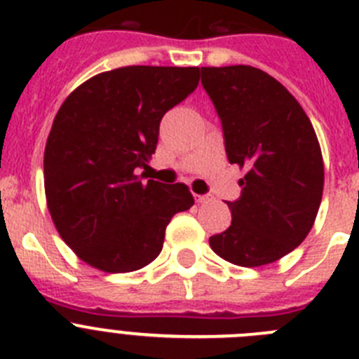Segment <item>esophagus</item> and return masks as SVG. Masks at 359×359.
<instances>
[{
    "instance_id": "obj_1",
    "label": "esophagus",
    "mask_w": 359,
    "mask_h": 359,
    "mask_svg": "<svg viewBox=\"0 0 359 359\" xmlns=\"http://www.w3.org/2000/svg\"><path fill=\"white\" fill-rule=\"evenodd\" d=\"M195 200L198 203H205V202H211L212 196H209V195H195Z\"/></svg>"
}]
</instances>
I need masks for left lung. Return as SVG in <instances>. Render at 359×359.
I'll list each match as a JSON object with an SVG mask.
<instances>
[{"instance_id": "8db88e82", "label": "left lung", "mask_w": 359, "mask_h": 359, "mask_svg": "<svg viewBox=\"0 0 359 359\" xmlns=\"http://www.w3.org/2000/svg\"><path fill=\"white\" fill-rule=\"evenodd\" d=\"M202 86L222 119L229 163L245 170L227 202L231 227L209 238L222 259L256 268L299 247L324 191L318 137L295 96L252 66L202 67Z\"/></svg>"}]
</instances>
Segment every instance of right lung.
Wrapping results in <instances>:
<instances>
[{
	"mask_svg": "<svg viewBox=\"0 0 359 359\" xmlns=\"http://www.w3.org/2000/svg\"><path fill=\"white\" fill-rule=\"evenodd\" d=\"M198 67L125 66L80 83L55 116L44 193L60 238L89 266L135 272L163 250L170 219L191 208L182 182H141L159 123L196 89Z\"/></svg>",
	"mask_w": 359,
	"mask_h": 359,
	"instance_id": "obj_1",
	"label": "right lung"
}]
</instances>
